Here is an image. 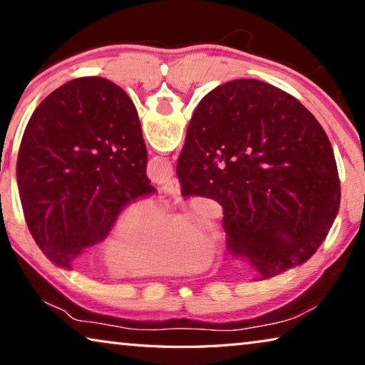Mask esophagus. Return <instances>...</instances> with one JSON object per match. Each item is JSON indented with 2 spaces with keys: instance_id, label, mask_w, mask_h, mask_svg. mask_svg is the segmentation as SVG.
<instances>
[{
  "instance_id": "1",
  "label": "esophagus",
  "mask_w": 365,
  "mask_h": 365,
  "mask_svg": "<svg viewBox=\"0 0 365 365\" xmlns=\"http://www.w3.org/2000/svg\"><path fill=\"white\" fill-rule=\"evenodd\" d=\"M163 191L170 197H178V195H180V183H178L177 178H172V180L164 185Z\"/></svg>"
}]
</instances>
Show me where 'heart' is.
I'll return each mask as SVG.
<instances>
[{
  "label": "heart",
  "instance_id": "1",
  "mask_svg": "<svg viewBox=\"0 0 365 365\" xmlns=\"http://www.w3.org/2000/svg\"><path fill=\"white\" fill-rule=\"evenodd\" d=\"M202 233L183 220L164 225V217L150 205H132L117 219L104 252L114 274L146 277L188 270L206 256Z\"/></svg>",
  "mask_w": 365,
  "mask_h": 365
}]
</instances>
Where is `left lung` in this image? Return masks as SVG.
Here are the masks:
<instances>
[{"label": "left lung", "instance_id": "1", "mask_svg": "<svg viewBox=\"0 0 365 365\" xmlns=\"http://www.w3.org/2000/svg\"><path fill=\"white\" fill-rule=\"evenodd\" d=\"M137 109L101 77L67 82L35 109L17 156V187L30 233L66 270L103 242L122 209L156 193Z\"/></svg>", "mask_w": 365, "mask_h": 365}]
</instances>
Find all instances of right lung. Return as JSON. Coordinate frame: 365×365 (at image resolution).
<instances>
[{
  "label": "right lung",
  "mask_w": 365,
  "mask_h": 365,
  "mask_svg": "<svg viewBox=\"0 0 365 365\" xmlns=\"http://www.w3.org/2000/svg\"><path fill=\"white\" fill-rule=\"evenodd\" d=\"M177 177L183 197L219 202L228 251L250 261L261 280L317 251L341 196L335 154L316 117L251 78L220 85L197 104Z\"/></svg>",
  "instance_id": "obj_1"
}]
</instances>
